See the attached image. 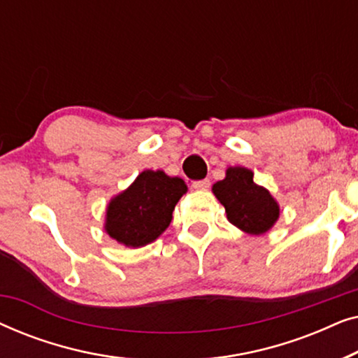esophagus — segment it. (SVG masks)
<instances>
[{
    "label": "esophagus",
    "mask_w": 358,
    "mask_h": 358,
    "mask_svg": "<svg viewBox=\"0 0 358 358\" xmlns=\"http://www.w3.org/2000/svg\"><path fill=\"white\" fill-rule=\"evenodd\" d=\"M192 187L197 190H207L210 187V180L208 179H202V180H194Z\"/></svg>",
    "instance_id": "obj_1"
}]
</instances>
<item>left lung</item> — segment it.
<instances>
[{
  "instance_id": "left-lung-1",
  "label": "left lung",
  "mask_w": 358,
  "mask_h": 358,
  "mask_svg": "<svg viewBox=\"0 0 358 358\" xmlns=\"http://www.w3.org/2000/svg\"><path fill=\"white\" fill-rule=\"evenodd\" d=\"M251 169L234 166L227 169V178L213 184V194L224 207L227 218L248 234H264L280 215L275 199L267 189L254 182Z\"/></svg>"
}]
</instances>
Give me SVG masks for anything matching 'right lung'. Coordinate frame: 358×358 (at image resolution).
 <instances>
[{"label":"right lung","mask_w":358,"mask_h":358,"mask_svg":"<svg viewBox=\"0 0 358 358\" xmlns=\"http://www.w3.org/2000/svg\"><path fill=\"white\" fill-rule=\"evenodd\" d=\"M187 192L180 178L146 169L107 205L104 229L127 248H141L163 234L179 199Z\"/></svg>","instance_id":"add662e5"}]
</instances>
